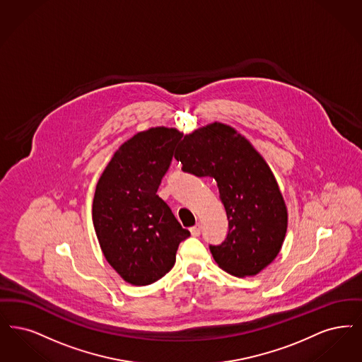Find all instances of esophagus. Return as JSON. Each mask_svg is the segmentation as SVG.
Segmentation results:
<instances>
[{
	"instance_id": "esophagus-1",
	"label": "esophagus",
	"mask_w": 362,
	"mask_h": 362,
	"mask_svg": "<svg viewBox=\"0 0 362 362\" xmlns=\"http://www.w3.org/2000/svg\"><path fill=\"white\" fill-rule=\"evenodd\" d=\"M189 232L191 234L194 235V237H198L201 232H202V225L201 223H197L195 226H192V228H189Z\"/></svg>"
}]
</instances>
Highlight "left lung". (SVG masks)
<instances>
[{
  "mask_svg": "<svg viewBox=\"0 0 362 362\" xmlns=\"http://www.w3.org/2000/svg\"><path fill=\"white\" fill-rule=\"evenodd\" d=\"M175 159L185 173L217 180L229 221L225 241L210 245L218 265L245 277L275 260L287 232V207L269 165L245 137L214 122L186 134Z\"/></svg>",
  "mask_w": 362,
  "mask_h": 362,
  "instance_id": "obj_1",
  "label": "left lung"
}]
</instances>
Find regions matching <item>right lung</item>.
<instances>
[{"label":"right lung","instance_id":"1","mask_svg":"<svg viewBox=\"0 0 362 362\" xmlns=\"http://www.w3.org/2000/svg\"><path fill=\"white\" fill-rule=\"evenodd\" d=\"M183 134L151 128L117 149L97 183L93 223L105 259L133 286L171 271L179 244L189 237L158 192Z\"/></svg>","mask_w":362,"mask_h":362}]
</instances>
